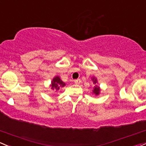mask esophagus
Segmentation results:
<instances>
[{"mask_svg": "<svg viewBox=\"0 0 146 146\" xmlns=\"http://www.w3.org/2000/svg\"><path fill=\"white\" fill-rule=\"evenodd\" d=\"M74 82H75V84H80L81 80H80V79L75 80H74Z\"/></svg>", "mask_w": 146, "mask_h": 146, "instance_id": "34e87169", "label": "esophagus"}]
</instances>
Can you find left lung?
Returning a JSON list of instances; mask_svg holds the SVG:
<instances>
[{"label": "left lung", "instance_id": "1", "mask_svg": "<svg viewBox=\"0 0 146 146\" xmlns=\"http://www.w3.org/2000/svg\"><path fill=\"white\" fill-rule=\"evenodd\" d=\"M91 80L93 81V83H94V87L92 90L93 94L96 96H98L99 94H100L101 89H100V86L98 85L97 78H96V77H93V78H91Z\"/></svg>", "mask_w": 146, "mask_h": 146}]
</instances>
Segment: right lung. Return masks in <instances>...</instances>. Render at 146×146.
<instances>
[{"instance_id": "obj_1", "label": "right lung", "mask_w": 146, "mask_h": 146, "mask_svg": "<svg viewBox=\"0 0 146 146\" xmlns=\"http://www.w3.org/2000/svg\"><path fill=\"white\" fill-rule=\"evenodd\" d=\"M66 86V83L64 82L63 81L61 80L60 76H56L53 78L52 80L51 81L50 84V87L52 90L58 91L60 88L64 87Z\"/></svg>"}]
</instances>
